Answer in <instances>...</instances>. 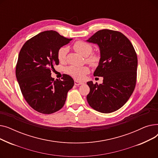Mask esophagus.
I'll use <instances>...</instances> for the list:
<instances>
[{
  "mask_svg": "<svg viewBox=\"0 0 158 158\" xmlns=\"http://www.w3.org/2000/svg\"><path fill=\"white\" fill-rule=\"evenodd\" d=\"M83 83H84L83 82L78 81H76V80H75V81H74V84H75V85H76V86H79V85H82V84H83Z\"/></svg>",
  "mask_w": 158,
  "mask_h": 158,
  "instance_id": "1",
  "label": "esophagus"
}]
</instances>
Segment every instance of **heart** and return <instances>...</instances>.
I'll return each instance as SVG.
<instances>
[{"label":"heart","mask_w":158,"mask_h":158,"mask_svg":"<svg viewBox=\"0 0 158 158\" xmlns=\"http://www.w3.org/2000/svg\"><path fill=\"white\" fill-rule=\"evenodd\" d=\"M73 48L82 55V56L86 57V61L92 65H96L99 61L100 57L97 54H90L92 52V46L89 44L84 41H79L75 43L73 45ZM67 52V48L66 47H61L57 52L58 60L60 61H63L65 60L66 54ZM89 71L87 66H70L66 69V72L74 79L77 80H81L85 77L86 74Z\"/></svg>","instance_id":"b5f03b06"}]
</instances>
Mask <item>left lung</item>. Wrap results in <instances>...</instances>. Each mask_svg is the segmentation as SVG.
<instances>
[{
	"instance_id": "obj_1",
	"label": "left lung",
	"mask_w": 158,
	"mask_h": 158,
	"mask_svg": "<svg viewBox=\"0 0 158 158\" xmlns=\"http://www.w3.org/2000/svg\"><path fill=\"white\" fill-rule=\"evenodd\" d=\"M86 41L100 49L101 58L94 76L103 77L102 84L87 82L90 89L87 101L98 112L112 113L127 102L135 89L136 53L129 39L118 31L100 30Z\"/></svg>"
}]
</instances>
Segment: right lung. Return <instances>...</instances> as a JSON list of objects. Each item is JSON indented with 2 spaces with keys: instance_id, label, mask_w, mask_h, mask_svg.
<instances>
[{
  "instance_id": "1",
  "label": "right lung",
  "mask_w": 158,
  "mask_h": 158,
  "mask_svg": "<svg viewBox=\"0 0 158 158\" xmlns=\"http://www.w3.org/2000/svg\"><path fill=\"white\" fill-rule=\"evenodd\" d=\"M72 40L55 31H46L27 40L20 50L16 77L25 100L39 113L51 114L61 110L74 85L69 75H63L62 80L51 77V69L59 64L58 51Z\"/></svg>"
}]
</instances>
